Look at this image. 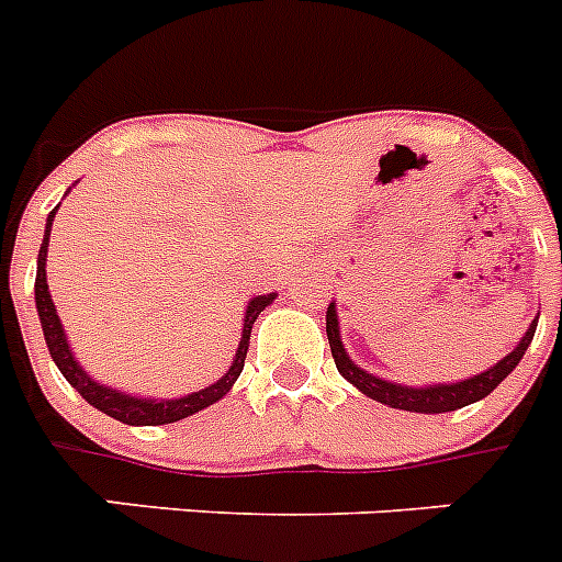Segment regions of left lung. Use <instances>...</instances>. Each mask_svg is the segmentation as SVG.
I'll return each mask as SVG.
<instances>
[{
    "instance_id": "1",
    "label": "left lung",
    "mask_w": 562,
    "mask_h": 562,
    "mask_svg": "<svg viewBox=\"0 0 562 562\" xmlns=\"http://www.w3.org/2000/svg\"><path fill=\"white\" fill-rule=\"evenodd\" d=\"M538 328V316L531 319L529 330L520 336L512 353H506L501 362L492 364L484 373H475L470 379H458V382H438V384H398L382 379V375L368 373L364 368L353 362L341 345V330H339V314H336V302L328 305V314H325V330H328L330 353H334L336 370H339L350 384H353L359 393H364L373 402H382L387 407L407 409V413H427V416H436V413H452V409H461L467 404H475L481 398H486L497 384L504 382L506 375L520 364L526 348L531 345V336Z\"/></svg>"
}]
</instances>
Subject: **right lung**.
Wrapping results in <instances>:
<instances>
[{"instance_id": "obj_1", "label": "right lung", "mask_w": 562, "mask_h": 562, "mask_svg": "<svg viewBox=\"0 0 562 562\" xmlns=\"http://www.w3.org/2000/svg\"><path fill=\"white\" fill-rule=\"evenodd\" d=\"M70 192V189H67ZM58 206L47 214L45 223V240H42V248H38V260H36V311L38 319H42V334H45L47 350H50L53 362L61 370L67 382L81 393L87 404H92L95 409L106 413L115 422H124L130 427H158V424H175L180 418H189L200 409H206L209 404L221 402L228 390L234 387V382L240 379L243 364H246L248 353V336H251V325L257 322V316L277 300V294H260L251 296L246 305V316H243V334L240 345H237V353H234V362L226 373L217 379L209 387L198 390V393H189V396L178 398H149V396H133V393H124V390H115L110 384L95 382L90 373H87L81 364H78L76 353H72L70 341H67L65 325L58 319L56 305H53L50 288H47V246H50V232H53V217H56Z\"/></svg>"}]
</instances>
